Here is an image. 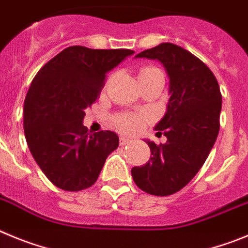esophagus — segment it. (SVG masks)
Wrapping results in <instances>:
<instances>
[{
	"mask_svg": "<svg viewBox=\"0 0 248 248\" xmlns=\"http://www.w3.org/2000/svg\"><path fill=\"white\" fill-rule=\"evenodd\" d=\"M128 143H131V140H129V138L124 137V136H121V137H120V144H121V146H126V144H128Z\"/></svg>",
	"mask_w": 248,
	"mask_h": 248,
	"instance_id": "obj_1",
	"label": "esophagus"
}]
</instances>
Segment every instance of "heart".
<instances>
[{
  "label": "heart",
  "mask_w": 248,
  "mask_h": 248,
  "mask_svg": "<svg viewBox=\"0 0 248 248\" xmlns=\"http://www.w3.org/2000/svg\"><path fill=\"white\" fill-rule=\"evenodd\" d=\"M157 68H153V66H147V68H143L142 70L140 71V74H143L146 71H151V70H155ZM143 117L137 113H132V112H128V113H122V115L116 116L115 117V124L119 127L121 131L127 133H133V132H137L142 128L143 126Z\"/></svg>",
  "instance_id": "b5f03b06"
}]
</instances>
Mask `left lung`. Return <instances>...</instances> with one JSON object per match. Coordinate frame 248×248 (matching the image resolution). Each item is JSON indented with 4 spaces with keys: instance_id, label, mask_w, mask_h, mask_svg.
<instances>
[{
    "instance_id": "left-lung-1",
    "label": "left lung",
    "mask_w": 248,
    "mask_h": 248,
    "mask_svg": "<svg viewBox=\"0 0 248 248\" xmlns=\"http://www.w3.org/2000/svg\"><path fill=\"white\" fill-rule=\"evenodd\" d=\"M136 58L157 59L169 77L167 112L155 127L167 142L146 140L151 158L131 174L138 188L157 196L177 193L200 170L220 129L222 97L213 71L199 58L173 43L147 49Z\"/></svg>"
}]
</instances>
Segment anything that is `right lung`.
<instances>
[{"mask_svg":"<svg viewBox=\"0 0 248 248\" xmlns=\"http://www.w3.org/2000/svg\"><path fill=\"white\" fill-rule=\"evenodd\" d=\"M129 49H64L37 73L24 100L27 144L46 177L66 191L90 188L105 160L119 147L111 131L89 133L85 108L100 96L108 71Z\"/></svg>","mask_w":248,"mask_h":248,"instance_id":"right-lung-1","label":"right lung"}]
</instances>
